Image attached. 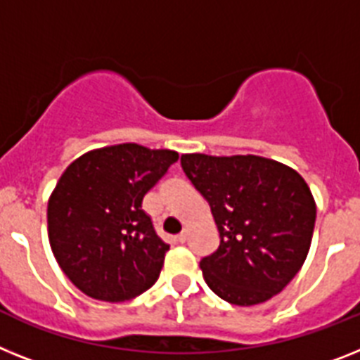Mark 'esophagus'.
<instances>
[{"mask_svg": "<svg viewBox=\"0 0 360 360\" xmlns=\"http://www.w3.org/2000/svg\"><path fill=\"white\" fill-rule=\"evenodd\" d=\"M186 238H188V231H186V229H185V231L181 232L179 236H177V241H179V243H185Z\"/></svg>", "mask_w": 360, "mask_h": 360, "instance_id": "esophagus-1", "label": "esophagus"}]
</instances>
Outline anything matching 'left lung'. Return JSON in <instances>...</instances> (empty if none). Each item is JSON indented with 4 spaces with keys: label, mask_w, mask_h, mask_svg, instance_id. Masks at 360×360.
Returning a JSON list of instances; mask_svg holds the SVG:
<instances>
[{
    "label": "left lung",
    "mask_w": 360,
    "mask_h": 360,
    "mask_svg": "<svg viewBox=\"0 0 360 360\" xmlns=\"http://www.w3.org/2000/svg\"><path fill=\"white\" fill-rule=\"evenodd\" d=\"M192 185L210 205L219 247L199 262L207 285L234 306L282 291L304 265L316 205L298 172L258 155H181Z\"/></svg>",
    "instance_id": "1"
}]
</instances>
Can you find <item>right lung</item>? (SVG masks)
<instances>
[{
  "mask_svg": "<svg viewBox=\"0 0 360 360\" xmlns=\"http://www.w3.org/2000/svg\"><path fill=\"white\" fill-rule=\"evenodd\" d=\"M177 159L128 143L65 168L47 205V231L54 258L84 295L124 302L155 283L170 245L157 236L143 198Z\"/></svg>",
  "mask_w": 360,
  "mask_h": 360,
  "instance_id": "add662e5",
  "label": "right lung"
}]
</instances>
